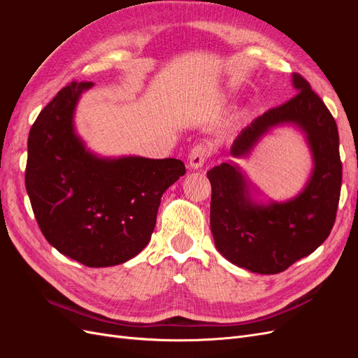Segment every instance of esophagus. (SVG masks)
Listing matches in <instances>:
<instances>
[{
  "instance_id": "esophagus-1",
  "label": "esophagus",
  "mask_w": 358,
  "mask_h": 358,
  "mask_svg": "<svg viewBox=\"0 0 358 358\" xmlns=\"http://www.w3.org/2000/svg\"><path fill=\"white\" fill-rule=\"evenodd\" d=\"M210 154H212V148L209 145H204V143L201 145L200 143L197 146H194L191 149L189 157H188L189 167L191 169H200L204 164V161L210 157Z\"/></svg>"
}]
</instances>
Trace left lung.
<instances>
[{
  "instance_id": "8db88e82",
  "label": "left lung",
  "mask_w": 358,
  "mask_h": 358,
  "mask_svg": "<svg viewBox=\"0 0 358 358\" xmlns=\"http://www.w3.org/2000/svg\"><path fill=\"white\" fill-rule=\"evenodd\" d=\"M296 95L272 107L236 138L231 155L249 154L270 128L291 122L306 133L315 169L300 196L287 203L255 206L236 166L222 162L208 171L212 185L210 230L218 251L251 272L275 275L312 254L327 239L338 212L342 161L338 125L301 74H292Z\"/></svg>"
}]
</instances>
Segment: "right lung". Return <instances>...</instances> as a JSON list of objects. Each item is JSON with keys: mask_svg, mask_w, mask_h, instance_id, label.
<instances>
[{"mask_svg": "<svg viewBox=\"0 0 358 358\" xmlns=\"http://www.w3.org/2000/svg\"><path fill=\"white\" fill-rule=\"evenodd\" d=\"M92 82L66 85L28 136L25 188L46 241L88 267L128 262L149 243L161 196L180 176V159H100L73 131L79 95Z\"/></svg>", "mask_w": 358, "mask_h": 358, "instance_id": "1", "label": "right lung"}]
</instances>
